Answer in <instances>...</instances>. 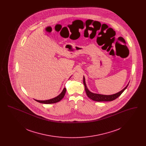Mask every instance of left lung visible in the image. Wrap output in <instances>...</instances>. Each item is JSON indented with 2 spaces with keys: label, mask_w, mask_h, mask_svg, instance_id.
I'll return each mask as SVG.
<instances>
[{
  "label": "left lung",
  "mask_w": 146,
  "mask_h": 146,
  "mask_svg": "<svg viewBox=\"0 0 146 146\" xmlns=\"http://www.w3.org/2000/svg\"><path fill=\"white\" fill-rule=\"evenodd\" d=\"M83 83L84 86H85V90L86 95H87L88 97H89L93 101H97V102H103V101H113V100H115L117 98H118L119 96H120V95L127 88L129 83L127 84V85L125 86L123 90L120 91L119 92H118L116 94H113V95H102V94L93 93V92H91L88 89V88L86 86V84L85 83V79L84 76H83Z\"/></svg>",
  "instance_id": "left-lung-1"
}]
</instances>
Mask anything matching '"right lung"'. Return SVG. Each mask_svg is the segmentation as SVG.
<instances>
[{
  "label": "right lung",
  "mask_w": 146,
  "mask_h": 146,
  "mask_svg": "<svg viewBox=\"0 0 146 146\" xmlns=\"http://www.w3.org/2000/svg\"><path fill=\"white\" fill-rule=\"evenodd\" d=\"M71 77V76H70ZM66 88H64L63 89L62 91L61 92V93L58 95L57 96L54 97L53 98L50 99V100H35V101L39 102V103H42V104H55V103H57L59 101H60L64 97V96L66 94Z\"/></svg>",
  "instance_id": "1"
}]
</instances>
